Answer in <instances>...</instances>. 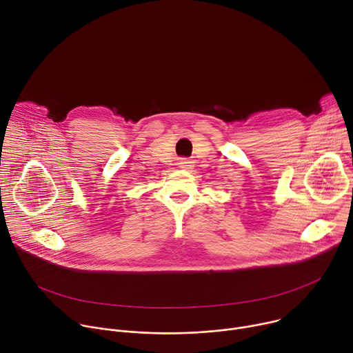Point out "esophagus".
<instances>
[{
	"label": "esophagus",
	"mask_w": 353,
	"mask_h": 353,
	"mask_svg": "<svg viewBox=\"0 0 353 353\" xmlns=\"http://www.w3.org/2000/svg\"><path fill=\"white\" fill-rule=\"evenodd\" d=\"M179 168H180V169H183V170H190V169L192 168V162H191L190 159L183 158V159H180V161H179Z\"/></svg>",
	"instance_id": "34e87169"
}]
</instances>
